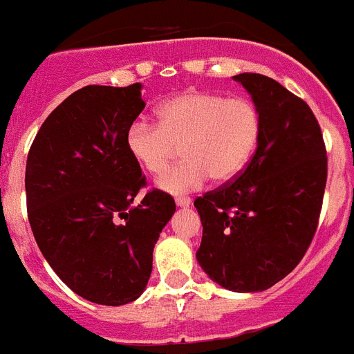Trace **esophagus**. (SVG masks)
Masks as SVG:
<instances>
[{"label": "esophagus", "mask_w": 354, "mask_h": 354, "mask_svg": "<svg viewBox=\"0 0 354 354\" xmlns=\"http://www.w3.org/2000/svg\"><path fill=\"white\" fill-rule=\"evenodd\" d=\"M175 204L179 207H188L192 204V198L189 197H175Z\"/></svg>", "instance_id": "1"}]
</instances>
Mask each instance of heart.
Masks as SVG:
<instances>
[{
    "instance_id": "obj_1",
    "label": "heart",
    "mask_w": 354,
    "mask_h": 354,
    "mask_svg": "<svg viewBox=\"0 0 354 354\" xmlns=\"http://www.w3.org/2000/svg\"><path fill=\"white\" fill-rule=\"evenodd\" d=\"M261 114L254 102L213 91H186L162 102L157 123L140 118L127 131V150L150 175H161L177 152L184 161L159 179V188L184 193L236 177L258 147Z\"/></svg>"
}]
</instances>
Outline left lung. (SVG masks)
<instances>
[{"label": "left lung", "mask_w": 354, "mask_h": 354, "mask_svg": "<svg viewBox=\"0 0 354 354\" xmlns=\"http://www.w3.org/2000/svg\"><path fill=\"white\" fill-rule=\"evenodd\" d=\"M261 114V134L240 174L195 198L197 259L232 292H261L286 277L315 236L328 179L321 125L310 105L259 73H241Z\"/></svg>", "instance_id": "8db88e82"}]
</instances>
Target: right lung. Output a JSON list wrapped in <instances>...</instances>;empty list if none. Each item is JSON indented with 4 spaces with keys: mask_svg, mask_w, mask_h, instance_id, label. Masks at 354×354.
<instances>
[{
    "mask_svg": "<svg viewBox=\"0 0 354 354\" xmlns=\"http://www.w3.org/2000/svg\"><path fill=\"white\" fill-rule=\"evenodd\" d=\"M141 84L86 86L39 129L25 188L33 238L69 288L91 303L120 306L143 294L159 232L175 213L127 150V131L145 109Z\"/></svg>",
    "mask_w": 354,
    "mask_h": 354,
    "instance_id": "1",
    "label": "right lung"
}]
</instances>
